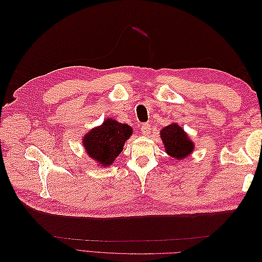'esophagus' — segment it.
<instances>
[{
	"label": "esophagus",
	"mask_w": 262,
	"mask_h": 262,
	"mask_svg": "<svg viewBox=\"0 0 262 262\" xmlns=\"http://www.w3.org/2000/svg\"><path fill=\"white\" fill-rule=\"evenodd\" d=\"M149 130H151V126H149V124H143L141 126V132H142V135L144 136H147Z\"/></svg>",
	"instance_id": "obj_1"
}]
</instances>
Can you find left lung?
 <instances>
[{"instance_id":"obj_1","label":"left lung","mask_w":262,"mask_h":262,"mask_svg":"<svg viewBox=\"0 0 262 262\" xmlns=\"http://www.w3.org/2000/svg\"><path fill=\"white\" fill-rule=\"evenodd\" d=\"M164 149L168 155L176 160H183L193 152L194 144L190 136L177 122L162 128L160 132Z\"/></svg>"}]
</instances>
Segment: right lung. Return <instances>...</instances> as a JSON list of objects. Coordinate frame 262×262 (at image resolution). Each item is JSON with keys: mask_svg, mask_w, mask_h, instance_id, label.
<instances>
[{"mask_svg": "<svg viewBox=\"0 0 262 262\" xmlns=\"http://www.w3.org/2000/svg\"><path fill=\"white\" fill-rule=\"evenodd\" d=\"M132 135L133 128L129 125L105 118L101 125L85 133L82 144L89 158L96 161L100 168H105L114 163Z\"/></svg>", "mask_w": 262, "mask_h": 262, "instance_id": "add662e5", "label": "right lung"}]
</instances>
